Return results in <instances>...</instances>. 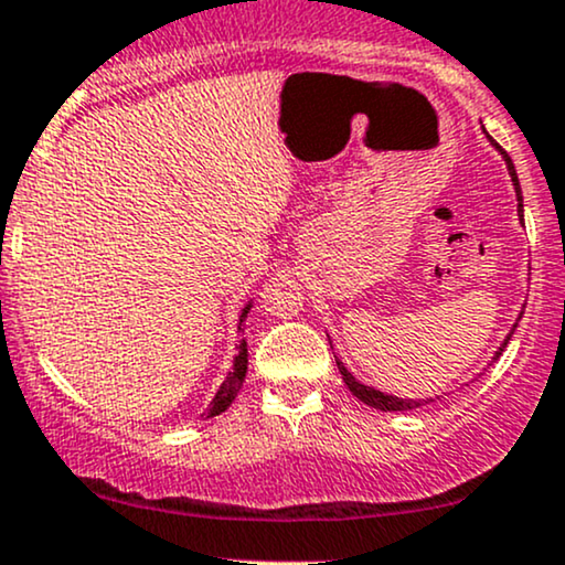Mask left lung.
<instances>
[{
	"label": "left lung",
	"instance_id": "8db88e82",
	"mask_svg": "<svg viewBox=\"0 0 565 565\" xmlns=\"http://www.w3.org/2000/svg\"><path fill=\"white\" fill-rule=\"evenodd\" d=\"M497 148H500V145H497ZM505 161H508L510 177H513V182H515V190H519V211H521V214H523V209H521V205H523V203H521V184H519V177H515V166H513V161H510V156H508V152H505ZM510 335H513V333H510ZM510 335H508V341H510ZM508 341L502 343V349L497 351V356H500L502 351H505ZM497 356H494V360H497ZM338 370H341V375H343V383H347L351 394H354L356 399H360V402L367 404V407H375V409H381V413H404V409H417V407H423V404H428V402H423V399H399V396H388V394H383V391H375V388L364 386V383L356 381V377L351 375L349 370L343 367L341 362H338Z\"/></svg>",
	"mask_w": 565,
	"mask_h": 565
}]
</instances>
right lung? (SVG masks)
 I'll return each instance as SVG.
<instances>
[{
    "label": "right lung",
    "mask_w": 565,
    "mask_h": 565,
    "mask_svg": "<svg viewBox=\"0 0 565 565\" xmlns=\"http://www.w3.org/2000/svg\"><path fill=\"white\" fill-rule=\"evenodd\" d=\"M245 315H248V307L243 309V320H245ZM243 320H241V322H243ZM245 370H248V349H245V341H243V343H241V354L235 356V367H232V373L227 375V381L222 383V388L216 391L214 402H211V407H209V417H214V415H218V413H224V409H227L230 404L235 402L237 391H241V386H243Z\"/></svg>",
    "instance_id": "right-lung-1"
}]
</instances>
